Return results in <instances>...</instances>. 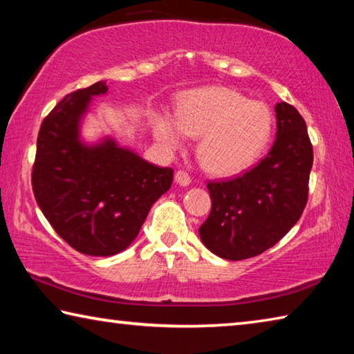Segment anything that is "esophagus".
<instances>
[{
    "mask_svg": "<svg viewBox=\"0 0 354 354\" xmlns=\"http://www.w3.org/2000/svg\"><path fill=\"white\" fill-rule=\"evenodd\" d=\"M175 181H176V184L181 185V187H187V185L190 184L189 173H185L184 170H178L175 173Z\"/></svg>",
    "mask_w": 354,
    "mask_h": 354,
    "instance_id": "1",
    "label": "esophagus"
}]
</instances>
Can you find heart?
Returning <instances> with one entry per match:
<instances>
[{
    "instance_id": "obj_1",
    "label": "heart",
    "mask_w": 354,
    "mask_h": 354,
    "mask_svg": "<svg viewBox=\"0 0 354 354\" xmlns=\"http://www.w3.org/2000/svg\"><path fill=\"white\" fill-rule=\"evenodd\" d=\"M153 133L165 148L178 149L189 137H198L196 156L212 175L243 171L267 147L273 115L262 101L248 100L230 87H206L185 93L175 117L158 112Z\"/></svg>"
}]
</instances>
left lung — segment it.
Wrapping results in <instances>:
<instances>
[{
	"label": "left lung",
	"instance_id": "1",
	"mask_svg": "<svg viewBox=\"0 0 354 354\" xmlns=\"http://www.w3.org/2000/svg\"><path fill=\"white\" fill-rule=\"evenodd\" d=\"M274 112L277 139L266 158L241 176L207 184L212 209L200 226V239L227 261L248 259L272 248L306 206L314 160L306 123L284 101Z\"/></svg>",
	"mask_w": 354,
	"mask_h": 354
}]
</instances>
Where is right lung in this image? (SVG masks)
I'll return each instance as SVG.
<instances>
[{
    "instance_id": "1",
    "label": "right lung",
    "mask_w": 354,
    "mask_h": 354,
    "mask_svg": "<svg viewBox=\"0 0 354 354\" xmlns=\"http://www.w3.org/2000/svg\"><path fill=\"white\" fill-rule=\"evenodd\" d=\"M107 92L98 81L59 101L40 127L32 169L40 211L70 247L88 256L127 250L173 181L171 169L149 164L115 137L84 139L92 100Z\"/></svg>"
}]
</instances>
